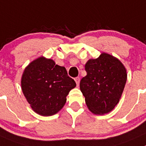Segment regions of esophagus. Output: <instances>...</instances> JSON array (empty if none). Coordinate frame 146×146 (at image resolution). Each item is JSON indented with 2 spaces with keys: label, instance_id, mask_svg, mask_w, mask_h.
<instances>
[{
  "label": "esophagus",
  "instance_id": "obj_1",
  "mask_svg": "<svg viewBox=\"0 0 146 146\" xmlns=\"http://www.w3.org/2000/svg\"><path fill=\"white\" fill-rule=\"evenodd\" d=\"M74 80H75L76 84H77V85L78 86L79 84H80V77H76V78H74Z\"/></svg>",
  "mask_w": 146,
  "mask_h": 146
}]
</instances>
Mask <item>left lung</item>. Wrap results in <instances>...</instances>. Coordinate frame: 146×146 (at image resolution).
Here are the masks:
<instances>
[{"label": "left lung", "mask_w": 146, "mask_h": 146, "mask_svg": "<svg viewBox=\"0 0 146 146\" xmlns=\"http://www.w3.org/2000/svg\"><path fill=\"white\" fill-rule=\"evenodd\" d=\"M87 75L80 81V90L87 108L95 115H104L114 109L122 95L127 73L115 57L102 53L85 64Z\"/></svg>", "instance_id": "left-lung-1"}]
</instances>
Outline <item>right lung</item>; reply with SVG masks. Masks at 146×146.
Instances as JSON below:
<instances>
[{
    "instance_id": "obj_1",
    "label": "right lung",
    "mask_w": 146,
    "mask_h": 146,
    "mask_svg": "<svg viewBox=\"0 0 146 146\" xmlns=\"http://www.w3.org/2000/svg\"><path fill=\"white\" fill-rule=\"evenodd\" d=\"M76 87L64 66L52 59L39 57L25 69L21 79L23 95L36 113L53 115L66 103V97Z\"/></svg>"
}]
</instances>
